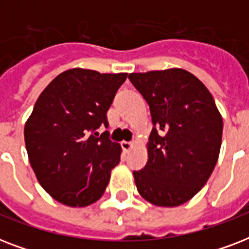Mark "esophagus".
Instances as JSON below:
<instances>
[{"instance_id": "1", "label": "esophagus", "mask_w": 249, "mask_h": 249, "mask_svg": "<svg viewBox=\"0 0 249 249\" xmlns=\"http://www.w3.org/2000/svg\"><path fill=\"white\" fill-rule=\"evenodd\" d=\"M133 146H134V142H132V141H123V142H121V147H123L124 151L132 150Z\"/></svg>"}]
</instances>
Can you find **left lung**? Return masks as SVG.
<instances>
[{"label":"left lung","mask_w":249,"mask_h":249,"mask_svg":"<svg viewBox=\"0 0 249 249\" xmlns=\"http://www.w3.org/2000/svg\"><path fill=\"white\" fill-rule=\"evenodd\" d=\"M150 106L148 160L133 172L138 193L158 207H178L194 197L216 166L222 116L196 76L182 68L130 73Z\"/></svg>","instance_id":"8db88e82"}]
</instances>
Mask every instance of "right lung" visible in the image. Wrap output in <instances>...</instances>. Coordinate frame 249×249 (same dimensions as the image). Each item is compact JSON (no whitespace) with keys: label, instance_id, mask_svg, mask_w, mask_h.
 <instances>
[{"label":"right lung","instance_id":"add662e5","mask_svg":"<svg viewBox=\"0 0 249 249\" xmlns=\"http://www.w3.org/2000/svg\"><path fill=\"white\" fill-rule=\"evenodd\" d=\"M128 73L72 68L49 84L24 126L25 148L37 181L68 207L95 203L120 163L121 146L98 137L107 111Z\"/></svg>","mask_w":249,"mask_h":249}]
</instances>
